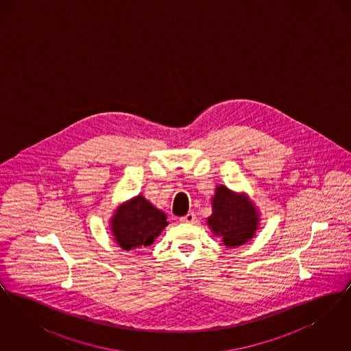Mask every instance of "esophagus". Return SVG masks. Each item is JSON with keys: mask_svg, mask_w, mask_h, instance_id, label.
I'll return each mask as SVG.
<instances>
[{"mask_svg": "<svg viewBox=\"0 0 351 351\" xmlns=\"http://www.w3.org/2000/svg\"><path fill=\"white\" fill-rule=\"evenodd\" d=\"M196 219V215L193 212H189L188 215H185L183 217H180V221L184 223H193Z\"/></svg>", "mask_w": 351, "mask_h": 351, "instance_id": "34e87169", "label": "esophagus"}]
</instances>
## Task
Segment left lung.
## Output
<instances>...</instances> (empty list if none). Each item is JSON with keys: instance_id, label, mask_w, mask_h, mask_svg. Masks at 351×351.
Segmentation results:
<instances>
[{"instance_id": "left-lung-1", "label": "left lung", "mask_w": 351, "mask_h": 351, "mask_svg": "<svg viewBox=\"0 0 351 351\" xmlns=\"http://www.w3.org/2000/svg\"><path fill=\"white\" fill-rule=\"evenodd\" d=\"M212 209L206 223L228 247L245 245L258 230L259 213L246 193H235L225 185H218Z\"/></svg>"}]
</instances>
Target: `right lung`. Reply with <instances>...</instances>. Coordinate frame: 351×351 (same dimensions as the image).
Here are the masks:
<instances>
[{"instance_id":"add662e5","label":"right lung","mask_w":351,"mask_h":351,"mask_svg":"<svg viewBox=\"0 0 351 351\" xmlns=\"http://www.w3.org/2000/svg\"><path fill=\"white\" fill-rule=\"evenodd\" d=\"M167 225V216L142 195L121 204L110 219L114 241L126 251L150 246Z\"/></svg>"}]
</instances>
